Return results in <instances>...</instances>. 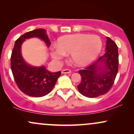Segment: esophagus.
I'll use <instances>...</instances> for the list:
<instances>
[{
	"instance_id": "esophagus-1",
	"label": "esophagus",
	"mask_w": 134,
	"mask_h": 134,
	"mask_svg": "<svg viewBox=\"0 0 134 134\" xmlns=\"http://www.w3.org/2000/svg\"><path fill=\"white\" fill-rule=\"evenodd\" d=\"M71 73V70L69 69H64L62 70V74H70Z\"/></svg>"
}]
</instances>
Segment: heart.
I'll list each match as a JSON object with an SVG mask.
<instances>
[{
	"instance_id": "b5f03b06",
	"label": "heart",
	"mask_w": 134,
	"mask_h": 134,
	"mask_svg": "<svg viewBox=\"0 0 134 134\" xmlns=\"http://www.w3.org/2000/svg\"><path fill=\"white\" fill-rule=\"evenodd\" d=\"M102 48V41L97 35L73 34L62 36L58 44L51 48V55L56 61L70 53V58L79 66L87 65L98 57Z\"/></svg>"
}]
</instances>
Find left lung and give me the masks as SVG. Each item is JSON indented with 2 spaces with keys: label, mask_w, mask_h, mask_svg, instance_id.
<instances>
[{
  "label": "left lung",
  "mask_w": 134,
  "mask_h": 134,
  "mask_svg": "<svg viewBox=\"0 0 134 134\" xmlns=\"http://www.w3.org/2000/svg\"><path fill=\"white\" fill-rule=\"evenodd\" d=\"M107 38L105 53L92 65L79 70L82 80L77 89L80 93L87 98H96L107 93L117 74L118 47L111 39Z\"/></svg>",
  "instance_id": "8db88e82"
}]
</instances>
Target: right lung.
<instances>
[{
	"label": "right lung",
	"mask_w": 134,
	"mask_h": 134,
	"mask_svg": "<svg viewBox=\"0 0 134 134\" xmlns=\"http://www.w3.org/2000/svg\"><path fill=\"white\" fill-rule=\"evenodd\" d=\"M31 38H40L48 47L51 44L44 29H36L24 34L15 42L10 67L17 85L23 93L30 96L42 97L52 90L61 72H50L44 65L34 67L25 62L21 54V45L26 39Z\"/></svg>",
	"instance_id": "right-lung-1"
}]
</instances>
